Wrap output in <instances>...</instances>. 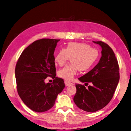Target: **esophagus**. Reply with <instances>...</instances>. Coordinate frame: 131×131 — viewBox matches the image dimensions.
Segmentation results:
<instances>
[{"label": "esophagus", "instance_id": "esophagus-1", "mask_svg": "<svg viewBox=\"0 0 131 131\" xmlns=\"http://www.w3.org/2000/svg\"><path fill=\"white\" fill-rule=\"evenodd\" d=\"M65 85L66 86H70V85H72V83H71L70 82H69V81H65Z\"/></svg>", "mask_w": 131, "mask_h": 131}]
</instances>
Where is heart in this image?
I'll use <instances>...</instances> for the list:
<instances>
[{
    "label": "heart",
    "instance_id": "b5f03b06",
    "mask_svg": "<svg viewBox=\"0 0 131 131\" xmlns=\"http://www.w3.org/2000/svg\"><path fill=\"white\" fill-rule=\"evenodd\" d=\"M98 50L83 42H70L64 49H60L55 56V61L62 66L70 58L71 63L58 71V76L67 81L71 80L78 72L86 71L97 61Z\"/></svg>",
    "mask_w": 131,
    "mask_h": 131
}]
</instances>
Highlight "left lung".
I'll use <instances>...</instances> for the list:
<instances>
[{
	"label": "left lung",
	"mask_w": 131,
	"mask_h": 131,
	"mask_svg": "<svg viewBox=\"0 0 131 131\" xmlns=\"http://www.w3.org/2000/svg\"><path fill=\"white\" fill-rule=\"evenodd\" d=\"M102 48L99 63L91 71L79 78L83 85L76 83L73 101L79 108L89 112L101 110L113 96L119 80L118 61L112 49L102 41H93ZM87 84V85H85Z\"/></svg>",
	"instance_id": "obj_1"
}]
</instances>
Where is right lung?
Masks as SVG:
<instances>
[{
	"label": "right lung",
	"instance_id": "1",
	"mask_svg": "<svg viewBox=\"0 0 131 131\" xmlns=\"http://www.w3.org/2000/svg\"><path fill=\"white\" fill-rule=\"evenodd\" d=\"M59 41L36 40L25 49L16 63L15 72L18 94L23 102L36 112L52 108L58 94L65 87L63 80L56 77L53 53ZM48 76L54 79L52 83L45 82Z\"/></svg>",
	"mask_w": 131,
	"mask_h": 131
}]
</instances>
